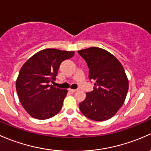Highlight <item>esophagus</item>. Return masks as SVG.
<instances>
[{"label": "esophagus", "instance_id": "34e87169", "mask_svg": "<svg viewBox=\"0 0 151 151\" xmlns=\"http://www.w3.org/2000/svg\"><path fill=\"white\" fill-rule=\"evenodd\" d=\"M69 91H70V92L74 93V92H76V91H77V90H76V89H73V88H69Z\"/></svg>", "mask_w": 151, "mask_h": 151}]
</instances>
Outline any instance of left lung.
Listing matches in <instances>:
<instances>
[{"label": "left lung", "instance_id": "8db88e82", "mask_svg": "<svg viewBox=\"0 0 151 151\" xmlns=\"http://www.w3.org/2000/svg\"><path fill=\"white\" fill-rule=\"evenodd\" d=\"M86 60L88 78L94 81V90L86 93L79 104L87 118L102 122L116 115L124 103L129 89V81L122 63L114 55L98 47L78 51Z\"/></svg>", "mask_w": 151, "mask_h": 151}]
</instances>
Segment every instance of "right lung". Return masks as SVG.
<instances>
[{"instance_id":"1","label":"right lung","mask_w":151,"mask_h":151,"mask_svg":"<svg viewBox=\"0 0 151 151\" xmlns=\"http://www.w3.org/2000/svg\"><path fill=\"white\" fill-rule=\"evenodd\" d=\"M74 52L46 49L37 52L22 65L16 81L17 92L24 110L36 119H50L63 105L68 90L50 84L60 65L73 57Z\"/></svg>"}]
</instances>
